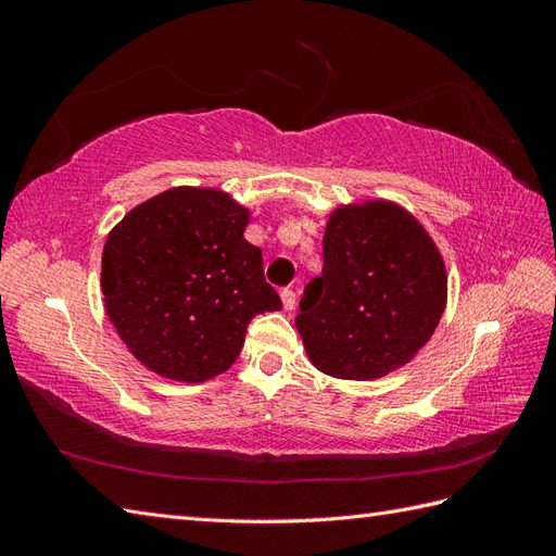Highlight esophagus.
Listing matches in <instances>:
<instances>
[{"label": "esophagus", "instance_id": "esophagus-1", "mask_svg": "<svg viewBox=\"0 0 556 556\" xmlns=\"http://www.w3.org/2000/svg\"><path fill=\"white\" fill-rule=\"evenodd\" d=\"M280 299H282V308L285 311H292L294 304H296V294L292 290H282L280 292Z\"/></svg>", "mask_w": 556, "mask_h": 556}]
</instances>
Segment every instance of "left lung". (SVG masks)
Returning <instances> with one entry per match:
<instances>
[{
    "mask_svg": "<svg viewBox=\"0 0 556 556\" xmlns=\"http://www.w3.org/2000/svg\"><path fill=\"white\" fill-rule=\"evenodd\" d=\"M323 276L301 299L294 325L317 371L376 380L406 366L441 323L447 271L439 245L390 199L333 208Z\"/></svg>",
    "mask_w": 556,
    "mask_h": 556,
    "instance_id": "8db88e82",
    "label": "left lung"
}]
</instances>
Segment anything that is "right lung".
<instances>
[{
  "mask_svg": "<svg viewBox=\"0 0 556 556\" xmlns=\"http://www.w3.org/2000/svg\"><path fill=\"white\" fill-rule=\"evenodd\" d=\"M250 211L215 188L180 185L117 223L102 252L104 308L148 371L206 382L237 362L250 319L280 311Z\"/></svg>",
  "mask_w": 556,
  "mask_h": 556,
  "instance_id": "1",
  "label": "right lung"
}]
</instances>
